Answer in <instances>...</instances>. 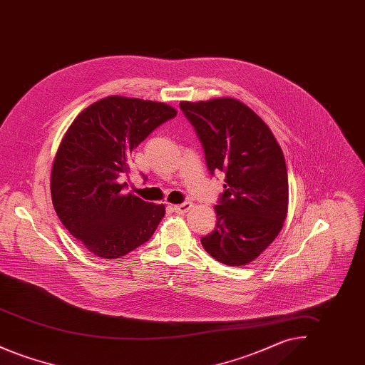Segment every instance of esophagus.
<instances>
[{
    "mask_svg": "<svg viewBox=\"0 0 365 365\" xmlns=\"http://www.w3.org/2000/svg\"><path fill=\"white\" fill-rule=\"evenodd\" d=\"M191 207H192L191 202H183L180 205H174V210L178 215H185V213H187L190 210Z\"/></svg>",
    "mask_w": 365,
    "mask_h": 365,
    "instance_id": "obj_1",
    "label": "esophagus"
}]
</instances>
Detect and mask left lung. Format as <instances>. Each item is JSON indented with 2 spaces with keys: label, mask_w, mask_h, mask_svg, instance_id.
<instances>
[{
  "label": "left lung",
  "mask_w": 365,
  "mask_h": 365,
  "mask_svg": "<svg viewBox=\"0 0 365 365\" xmlns=\"http://www.w3.org/2000/svg\"><path fill=\"white\" fill-rule=\"evenodd\" d=\"M179 106L202 143L209 173L226 175L215 207L216 228L201 243L226 265H246L274 242L287 216L283 152L269 127L238 100L182 101Z\"/></svg>",
  "instance_id": "8db88e82"
}]
</instances>
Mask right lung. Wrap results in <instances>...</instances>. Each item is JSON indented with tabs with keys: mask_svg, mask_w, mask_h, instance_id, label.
<instances>
[{
	"mask_svg": "<svg viewBox=\"0 0 365 365\" xmlns=\"http://www.w3.org/2000/svg\"><path fill=\"white\" fill-rule=\"evenodd\" d=\"M176 116L170 105L110 96L83 109L57 149L51 175L54 210L93 255L119 259L150 240L165 207L122 194L131 152Z\"/></svg>",
	"mask_w": 365,
	"mask_h": 365,
	"instance_id": "add662e5",
	"label": "right lung"
}]
</instances>
